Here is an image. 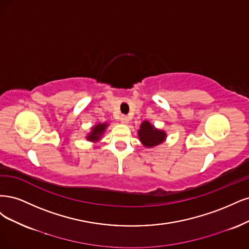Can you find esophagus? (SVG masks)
<instances>
[{
	"instance_id": "obj_1",
	"label": "esophagus",
	"mask_w": 249,
	"mask_h": 249,
	"mask_svg": "<svg viewBox=\"0 0 249 249\" xmlns=\"http://www.w3.org/2000/svg\"><path fill=\"white\" fill-rule=\"evenodd\" d=\"M120 120H121V122H122L123 124H128V122H129V118H128V117L125 116V115H122L121 118H120Z\"/></svg>"
}]
</instances>
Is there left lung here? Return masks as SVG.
I'll list each match as a JSON object with an SVG mask.
<instances>
[{
    "mask_svg": "<svg viewBox=\"0 0 249 249\" xmlns=\"http://www.w3.org/2000/svg\"><path fill=\"white\" fill-rule=\"evenodd\" d=\"M139 138L143 146L153 148L165 141L166 133L163 130L157 129L149 121H143L139 129Z\"/></svg>",
    "mask_w": 249,
    "mask_h": 249,
    "instance_id": "left-lung-1",
    "label": "left lung"
}]
</instances>
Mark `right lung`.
Segmentation results:
<instances>
[{
  "mask_svg": "<svg viewBox=\"0 0 249 249\" xmlns=\"http://www.w3.org/2000/svg\"><path fill=\"white\" fill-rule=\"evenodd\" d=\"M107 123H99L97 125H95L92 127L91 129V132L87 135V140L90 141V142H98L100 139L102 134L104 133V131H106L107 127Z\"/></svg>",
  "mask_w": 249,
  "mask_h": 249,
  "instance_id": "1",
  "label": "right lung"
}]
</instances>
